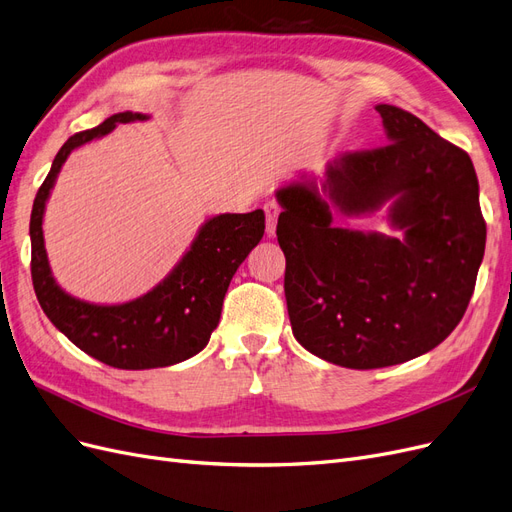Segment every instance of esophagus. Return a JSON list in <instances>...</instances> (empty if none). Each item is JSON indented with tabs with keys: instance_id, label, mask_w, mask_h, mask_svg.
Masks as SVG:
<instances>
[{
	"instance_id": "esophagus-1",
	"label": "esophagus",
	"mask_w": 512,
	"mask_h": 512,
	"mask_svg": "<svg viewBox=\"0 0 512 512\" xmlns=\"http://www.w3.org/2000/svg\"><path fill=\"white\" fill-rule=\"evenodd\" d=\"M265 215H267V235L273 237L275 228H277V218H280V205H277L275 200H267Z\"/></svg>"
}]
</instances>
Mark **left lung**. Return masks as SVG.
I'll return each instance as SVG.
<instances>
[{
  "label": "left lung",
  "instance_id": "8db88e82",
  "mask_svg": "<svg viewBox=\"0 0 512 512\" xmlns=\"http://www.w3.org/2000/svg\"><path fill=\"white\" fill-rule=\"evenodd\" d=\"M389 145L346 153L322 179L275 192L286 303L297 342L320 359L378 369L442 344L472 299L487 226L470 156L412 113L378 104ZM390 203L401 236L332 224Z\"/></svg>",
  "mask_w": 512,
  "mask_h": 512
}]
</instances>
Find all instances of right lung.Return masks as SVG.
I'll list each match as a JSON object with an SVG mask.
<instances>
[{
  "label": "right lung",
  "instance_id": "obj_1",
  "mask_svg": "<svg viewBox=\"0 0 512 512\" xmlns=\"http://www.w3.org/2000/svg\"><path fill=\"white\" fill-rule=\"evenodd\" d=\"M145 119L149 115L117 113L98 128L70 136L40 185L29 222L32 280L46 318L76 348L117 369L168 367L203 350L220 322L232 275L265 235L262 209L222 213L200 226L175 269L143 297L119 305H98L76 299L61 288L53 277L42 235L46 200L59 170L76 147L113 132L119 123Z\"/></svg>",
  "mask_w": 512,
  "mask_h": 512
}]
</instances>
